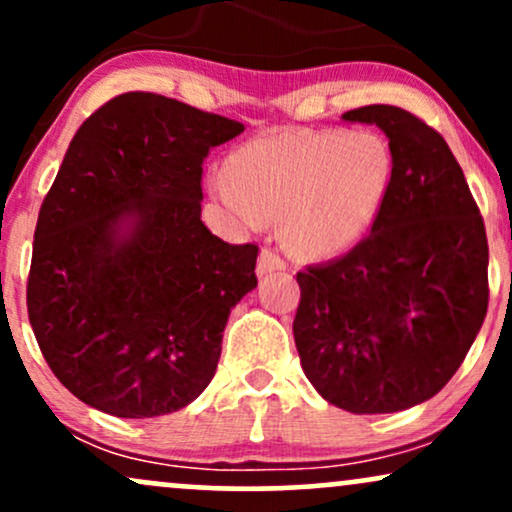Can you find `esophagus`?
Here are the masks:
<instances>
[{
    "label": "esophagus",
    "instance_id": "1",
    "mask_svg": "<svg viewBox=\"0 0 512 512\" xmlns=\"http://www.w3.org/2000/svg\"><path fill=\"white\" fill-rule=\"evenodd\" d=\"M284 267H286L284 260H281V257L276 255L274 250L267 248V250L260 252V260H257V274H260V276H269L274 272H281Z\"/></svg>",
    "mask_w": 512,
    "mask_h": 512
}]
</instances>
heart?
<instances>
[{"instance_id": "1", "label": "heart", "mask_w": 512, "mask_h": 512, "mask_svg": "<svg viewBox=\"0 0 512 512\" xmlns=\"http://www.w3.org/2000/svg\"><path fill=\"white\" fill-rule=\"evenodd\" d=\"M392 149L370 129H284L240 146L209 185L243 226L281 219L308 257L346 252L370 231L392 185Z\"/></svg>"}]
</instances>
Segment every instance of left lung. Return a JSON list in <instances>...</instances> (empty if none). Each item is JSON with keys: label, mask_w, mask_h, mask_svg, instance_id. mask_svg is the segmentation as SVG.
<instances>
[{"label": "left lung", "mask_w": 512, "mask_h": 512, "mask_svg": "<svg viewBox=\"0 0 512 512\" xmlns=\"http://www.w3.org/2000/svg\"><path fill=\"white\" fill-rule=\"evenodd\" d=\"M342 120L383 129L392 185L354 250L298 272L293 339L322 399L351 414H392L438 395L462 366L489 305V245L436 129L395 105Z\"/></svg>", "instance_id": "1"}]
</instances>
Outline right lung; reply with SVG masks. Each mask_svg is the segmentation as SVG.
Listing matches in <instances>:
<instances>
[{
	"instance_id": "right-lung-1",
	"label": "right lung",
	"mask_w": 512,
	"mask_h": 512,
	"mask_svg": "<svg viewBox=\"0 0 512 512\" xmlns=\"http://www.w3.org/2000/svg\"><path fill=\"white\" fill-rule=\"evenodd\" d=\"M243 125L158 93H122L74 134L38 214L28 320L88 407L151 419L202 395L257 245L202 221V163Z\"/></svg>"
}]
</instances>
